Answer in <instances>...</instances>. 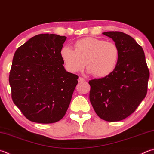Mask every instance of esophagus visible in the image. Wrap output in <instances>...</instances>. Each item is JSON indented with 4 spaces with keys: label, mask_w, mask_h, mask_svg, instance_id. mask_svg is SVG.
Instances as JSON below:
<instances>
[{
    "label": "esophagus",
    "mask_w": 154,
    "mask_h": 154,
    "mask_svg": "<svg viewBox=\"0 0 154 154\" xmlns=\"http://www.w3.org/2000/svg\"><path fill=\"white\" fill-rule=\"evenodd\" d=\"M85 81V79H84V78L81 77H79V79H78V82H84Z\"/></svg>",
    "instance_id": "34e87169"
}]
</instances>
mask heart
<instances>
[{
  "label": "heart",
  "instance_id": "b5f03b06",
  "mask_svg": "<svg viewBox=\"0 0 154 154\" xmlns=\"http://www.w3.org/2000/svg\"><path fill=\"white\" fill-rule=\"evenodd\" d=\"M60 56L66 68L72 72L81 71L86 66L94 77L110 75L118 64L120 50L116 44L95 38H85L74 44V50L64 46Z\"/></svg>",
  "mask_w": 154,
  "mask_h": 154
}]
</instances>
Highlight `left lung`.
Returning <instances> with one entry per match:
<instances>
[{
	"mask_svg": "<svg viewBox=\"0 0 154 154\" xmlns=\"http://www.w3.org/2000/svg\"><path fill=\"white\" fill-rule=\"evenodd\" d=\"M103 34L119 47V60L108 76L89 81V100L100 119L119 121L133 113L145 98L149 71L143 48L132 37L121 32Z\"/></svg>",
	"mask_w": 154,
	"mask_h": 154,
	"instance_id": "left-lung-1",
	"label": "left lung"
}]
</instances>
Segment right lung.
Segmentation results:
<instances>
[{
	"instance_id": "1",
	"label": "right lung",
	"mask_w": 154,
	"mask_h": 154,
	"mask_svg": "<svg viewBox=\"0 0 154 154\" xmlns=\"http://www.w3.org/2000/svg\"><path fill=\"white\" fill-rule=\"evenodd\" d=\"M65 36L42 33L19 47L9 74L11 97L30 121L49 124L63 118L78 83L66 72L60 50Z\"/></svg>"
}]
</instances>
